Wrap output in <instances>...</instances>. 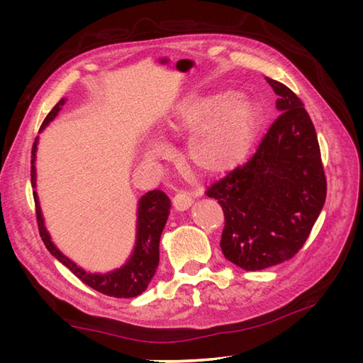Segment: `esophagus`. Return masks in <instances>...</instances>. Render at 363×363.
I'll list each match as a JSON object with an SVG mask.
<instances>
[{"instance_id": "1", "label": "esophagus", "mask_w": 363, "mask_h": 363, "mask_svg": "<svg viewBox=\"0 0 363 363\" xmlns=\"http://www.w3.org/2000/svg\"><path fill=\"white\" fill-rule=\"evenodd\" d=\"M192 203H194L192 196L188 195L186 192L175 194V196L172 199V206H174V208H175V211H177V212L188 211V208L192 206Z\"/></svg>"}]
</instances>
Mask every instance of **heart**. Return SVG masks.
<instances>
[{
    "mask_svg": "<svg viewBox=\"0 0 363 363\" xmlns=\"http://www.w3.org/2000/svg\"><path fill=\"white\" fill-rule=\"evenodd\" d=\"M262 124L256 100L233 91L186 98L174 108L167 127L175 135H189L188 159L204 174H223L236 168L252 148ZM168 155L159 139L147 142L144 156L157 160Z\"/></svg>",
    "mask_w": 363,
    "mask_h": 363,
    "instance_id": "1",
    "label": "heart"
}]
</instances>
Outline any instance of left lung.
<instances>
[{
	"mask_svg": "<svg viewBox=\"0 0 363 363\" xmlns=\"http://www.w3.org/2000/svg\"><path fill=\"white\" fill-rule=\"evenodd\" d=\"M267 82L279 95L280 116L255 156L206 192L224 211L223 255L245 271L292 259L309 238L327 194L309 113L289 87Z\"/></svg>",
	"mask_w": 363,
	"mask_h": 363,
	"instance_id": "1",
	"label": "left lung"
}]
</instances>
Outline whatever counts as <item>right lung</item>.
I'll return each instance as SVG.
<instances>
[{
	"mask_svg": "<svg viewBox=\"0 0 363 363\" xmlns=\"http://www.w3.org/2000/svg\"><path fill=\"white\" fill-rule=\"evenodd\" d=\"M67 103V98L52 107V111L47 115L40 130L43 131L51 121L59 115L63 104ZM39 138H36L31 150V186L36 189V151H38ZM36 203V215L39 224V233L45 244L47 250L56 257L62 265L67 267L75 277H79L84 284L92 289L101 292L108 296L116 298H133L144 292L151 279L155 277L156 269L159 267V244L160 235L168 221L171 201L162 191H150L142 195L138 201L136 212V240L135 247L131 250V255L125 260L123 267L112 269L108 272H91L77 265L69 257L52 242L51 235L45 227V219L42 215V208L39 203L38 192H33Z\"/></svg>",
	"mask_w": 363,
	"mask_h": 363,
	"instance_id": "1",
	"label": "right lung"
}]
</instances>
